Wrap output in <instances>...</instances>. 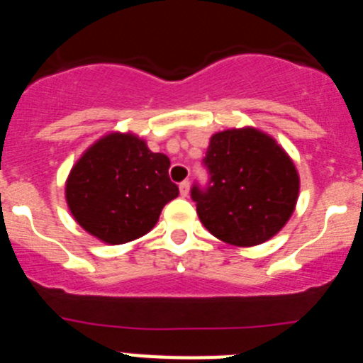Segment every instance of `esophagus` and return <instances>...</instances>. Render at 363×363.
Segmentation results:
<instances>
[{
    "mask_svg": "<svg viewBox=\"0 0 363 363\" xmlns=\"http://www.w3.org/2000/svg\"><path fill=\"white\" fill-rule=\"evenodd\" d=\"M189 189H191V184H189V179H185V182L179 184V194L182 196H189Z\"/></svg>",
    "mask_w": 363,
    "mask_h": 363,
    "instance_id": "esophagus-1",
    "label": "esophagus"
}]
</instances>
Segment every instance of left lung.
<instances>
[{"label": "left lung", "mask_w": 363, "mask_h": 363, "mask_svg": "<svg viewBox=\"0 0 363 363\" xmlns=\"http://www.w3.org/2000/svg\"><path fill=\"white\" fill-rule=\"evenodd\" d=\"M203 163L209 187L194 185L191 196L213 236L252 247L284 229L296 207L300 176L274 138L255 127L221 130L211 136Z\"/></svg>", "instance_id": "8db88e82"}]
</instances>
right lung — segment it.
<instances>
[{"mask_svg":"<svg viewBox=\"0 0 363 363\" xmlns=\"http://www.w3.org/2000/svg\"><path fill=\"white\" fill-rule=\"evenodd\" d=\"M171 160L133 133H108L74 163L65 200L78 225L111 245L149 233L165 203L179 194Z\"/></svg>","mask_w":363,"mask_h":363,"instance_id":"obj_1","label":"right lung"}]
</instances>
